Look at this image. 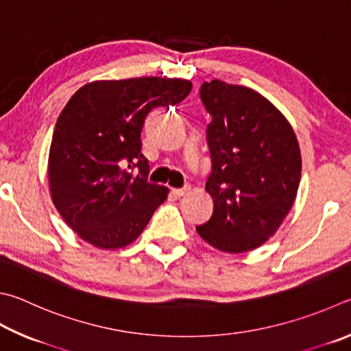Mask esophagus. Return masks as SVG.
<instances>
[{"instance_id": "1", "label": "esophagus", "mask_w": 351, "mask_h": 351, "mask_svg": "<svg viewBox=\"0 0 351 351\" xmlns=\"http://www.w3.org/2000/svg\"><path fill=\"white\" fill-rule=\"evenodd\" d=\"M189 191H191V188H189L188 185L183 188H172V194H174L176 197H183V195H186Z\"/></svg>"}]
</instances>
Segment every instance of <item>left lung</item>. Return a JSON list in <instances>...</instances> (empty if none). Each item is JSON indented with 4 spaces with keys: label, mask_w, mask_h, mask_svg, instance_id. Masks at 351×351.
<instances>
[{
    "label": "left lung",
    "mask_w": 351,
    "mask_h": 351,
    "mask_svg": "<svg viewBox=\"0 0 351 351\" xmlns=\"http://www.w3.org/2000/svg\"><path fill=\"white\" fill-rule=\"evenodd\" d=\"M200 98L213 121L206 137L213 171L205 189L214 202L199 236L225 253L265 243L296 200L302 171L298 137L285 115L250 88L204 83Z\"/></svg>",
    "instance_id": "left-lung-1"
}]
</instances>
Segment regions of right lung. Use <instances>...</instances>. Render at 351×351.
Wrapping results in <instances>:
<instances>
[{
	"label": "right lung",
	"instance_id": "right-lung-1",
	"mask_svg": "<svg viewBox=\"0 0 351 351\" xmlns=\"http://www.w3.org/2000/svg\"><path fill=\"white\" fill-rule=\"evenodd\" d=\"M182 78L97 80L61 110L49 149V191L64 222L101 250L132 243L169 189L147 182L141 129L156 108L185 100Z\"/></svg>",
	"mask_w": 351,
	"mask_h": 351
}]
</instances>
